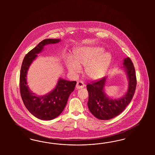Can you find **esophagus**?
<instances>
[{
	"label": "esophagus",
	"instance_id": "obj_1",
	"mask_svg": "<svg viewBox=\"0 0 155 155\" xmlns=\"http://www.w3.org/2000/svg\"><path fill=\"white\" fill-rule=\"evenodd\" d=\"M85 86L83 81H78L77 84H76V88L77 89H82Z\"/></svg>",
	"mask_w": 155,
	"mask_h": 155
}]
</instances>
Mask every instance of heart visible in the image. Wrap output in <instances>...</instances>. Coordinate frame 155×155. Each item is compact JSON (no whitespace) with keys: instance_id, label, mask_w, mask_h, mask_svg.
Listing matches in <instances>:
<instances>
[{"instance_id":"obj_1","label":"heart","mask_w":155,"mask_h":155,"mask_svg":"<svg viewBox=\"0 0 155 155\" xmlns=\"http://www.w3.org/2000/svg\"><path fill=\"white\" fill-rule=\"evenodd\" d=\"M103 52L98 47L81 48L74 53V59L68 57L66 65L69 71L77 74L81 71V66H84L86 75L90 80H98L107 72L111 56L108 52Z\"/></svg>"}]
</instances>
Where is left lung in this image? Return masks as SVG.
Returning <instances> with one entry per match:
<instances>
[{"instance_id": "left-lung-1", "label": "left lung", "mask_w": 155, "mask_h": 155, "mask_svg": "<svg viewBox=\"0 0 155 155\" xmlns=\"http://www.w3.org/2000/svg\"><path fill=\"white\" fill-rule=\"evenodd\" d=\"M123 65L129 84L126 93L121 98H111L104 93V87L107 77L87 84L88 107L91 114L99 119L109 120L116 117L125 110L134 95L137 82L134 66L129 57L124 59Z\"/></svg>"}]
</instances>
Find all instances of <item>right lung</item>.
<instances>
[{
  "mask_svg": "<svg viewBox=\"0 0 155 155\" xmlns=\"http://www.w3.org/2000/svg\"><path fill=\"white\" fill-rule=\"evenodd\" d=\"M60 39L48 38L42 40L28 52L24 58L20 74V91L25 107L35 117L41 120H52L61 114L65 108L70 94L74 91L76 81L60 78L54 89L43 96L33 93L28 87L27 74L29 66L41 52L44 47L60 42Z\"/></svg>",
  "mask_w": 155,
  "mask_h": 155,
  "instance_id": "1",
  "label": "right lung"
}]
</instances>
